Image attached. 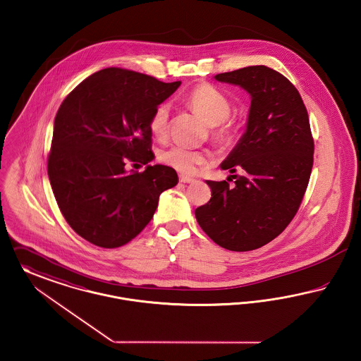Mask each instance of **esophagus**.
Returning a JSON list of instances; mask_svg holds the SVG:
<instances>
[{
    "mask_svg": "<svg viewBox=\"0 0 361 361\" xmlns=\"http://www.w3.org/2000/svg\"><path fill=\"white\" fill-rule=\"evenodd\" d=\"M179 180H180L182 183H192L195 179H194V178H190V176H186V175H180V176H179Z\"/></svg>",
    "mask_w": 361,
    "mask_h": 361,
    "instance_id": "1",
    "label": "esophagus"
}]
</instances>
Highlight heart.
Segmentation results:
<instances>
[{"instance_id":"obj_1","label":"heart","mask_w":361,"mask_h":361,"mask_svg":"<svg viewBox=\"0 0 361 361\" xmlns=\"http://www.w3.org/2000/svg\"><path fill=\"white\" fill-rule=\"evenodd\" d=\"M186 103L192 111L200 115L209 126L212 138L223 145L235 141L240 130V121L231 114L232 103L223 91L214 85L202 82L190 91ZM149 129L156 138L163 140L170 129V104H157L149 119ZM160 160L182 173H195L207 164L208 157L201 151L186 145H171L160 153Z\"/></svg>"}]
</instances>
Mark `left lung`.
Masks as SVG:
<instances>
[{"mask_svg": "<svg viewBox=\"0 0 361 361\" xmlns=\"http://www.w3.org/2000/svg\"><path fill=\"white\" fill-rule=\"evenodd\" d=\"M251 95L246 133L229 153L226 180H207L208 204L195 219L209 238L231 251L265 246L292 221L314 164V138L303 99L281 73L265 65L216 75Z\"/></svg>", "mask_w": 361, "mask_h": 361, "instance_id": "left-lung-1", "label": "left lung"}]
</instances>
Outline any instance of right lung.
<instances>
[{"label": "right lung", "instance_id": "add662e5", "mask_svg": "<svg viewBox=\"0 0 361 361\" xmlns=\"http://www.w3.org/2000/svg\"><path fill=\"white\" fill-rule=\"evenodd\" d=\"M180 81L107 68L81 81L54 119L47 173L72 229L103 248L123 246L151 221L164 190L178 183L161 164L126 172V161H152L149 119Z\"/></svg>", "mask_w": 361, "mask_h": 361}]
</instances>
